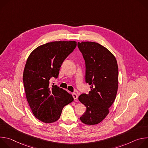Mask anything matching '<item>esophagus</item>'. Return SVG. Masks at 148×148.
<instances>
[{
  "mask_svg": "<svg viewBox=\"0 0 148 148\" xmlns=\"http://www.w3.org/2000/svg\"><path fill=\"white\" fill-rule=\"evenodd\" d=\"M73 97L74 98V99H77V98H78V95L75 93L73 94Z\"/></svg>",
  "mask_w": 148,
  "mask_h": 148,
  "instance_id": "obj_1",
  "label": "esophagus"
}]
</instances>
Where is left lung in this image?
Instances as JSON below:
<instances>
[{"label":"left lung","mask_w":148,"mask_h":148,"mask_svg":"<svg viewBox=\"0 0 148 148\" xmlns=\"http://www.w3.org/2000/svg\"><path fill=\"white\" fill-rule=\"evenodd\" d=\"M78 47L86 61V81L91 86L88 94H82L78 97L87 108L80 120L86 125H96L108 115L116 98L117 61L109 50L96 42H78Z\"/></svg>","instance_id":"8db88e82"}]
</instances>
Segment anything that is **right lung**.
<instances>
[{
  "instance_id": "add662e5",
  "label": "right lung",
  "mask_w": 148,
  "mask_h": 148,
  "mask_svg": "<svg viewBox=\"0 0 148 148\" xmlns=\"http://www.w3.org/2000/svg\"><path fill=\"white\" fill-rule=\"evenodd\" d=\"M77 46L75 41H56L42 45L29 55L23 81L30 108L38 120L53 123L60 117L65 105L74 101L72 94L56 86H49L57 78L63 61Z\"/></svg>"
}]
</instances>
